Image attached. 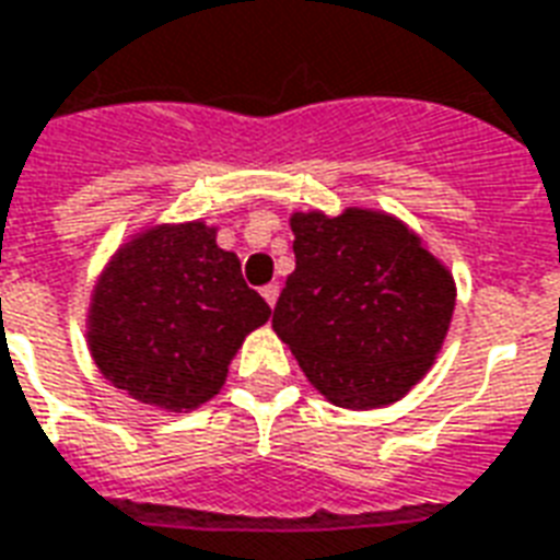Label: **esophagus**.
Returning <instances> with one entry per match:
<instances>
[{"instance_id":"esophagus-1","label":"esophagus","mask_w":560,"mask_h":560,"mask_svg":"<svg viewBox=\"0 0 560 560\" xmlns=\"http://www.w3.org/2000/svg\"><path fill=\"white\" fill-rule=\"evenodd\" d=\"M279 293H281V288H279V284H276V281H272V284H267V288L260 291V296L267 300L269 308H276V302H279Z\"/></svg>"}]
</instances>
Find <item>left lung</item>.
Wrapping results in <instances>:
<instances>
[{
    "instance_id": "left-lung-1",
    "label": "left lung",
    "mask_w": 560,
    "mask_h": 560,
    "mask_svg": "<svg viewBox=\"0 0 560 560\" xmlns=\"http://www.w3.org/2000/svg\"><path fill=\"white\" fill-rule=\"evenodd\" d=\"M293 269L272 329L308 383L343 409L392 407L448 335L457 281L412 228L376 207L291 213Z\"/></svg>"
}]
</instances>
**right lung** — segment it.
Returning a JSON list of instances; mask_svg holds the SVG:
<instances>
[{
    "label": "right lung",
    "mask_w": 560,
    "mask_h": 560,
    "mask_svg": "<svg viewBox=\"0 0 560 560\" xmlns=\"http://www.w3.org/2000/svg\"><path fill=\"white\" fill-rule=\"evenodd\" d=\"M205 219L153 222L112 252L85 308L103 380L163 412H192L225 385L228 364L269 305Z\"/></svg>",
    "instance_id": "add662e5"
}]
</instances>
